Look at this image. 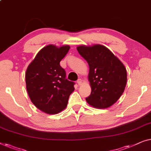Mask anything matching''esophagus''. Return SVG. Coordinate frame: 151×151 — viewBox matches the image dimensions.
I'll return each mask as SVG.
<instances>
[{
    "label": "esophagus",
    "instance_id": "1",
    "mask_svg": "<svg viewBox=\"0 0 151 151\" xmlns=\"http://www.w3.org/2000/svg\"><path fill=\"white\" fill-rule=\"evenodd\" d=\"M77 83L78 86H81V85L83 84V81L81 79H78L77 81Z\"/></svg>",
    "mask_w": 151,
    "mask_h": 151
}]
</instances>
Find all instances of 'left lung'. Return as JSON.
<instances>
[{"label":"left lung","mask_w":151,"mask_h":151,"mask_svg":"<svg viewBox=\"0 0 151 151\" xmlns=\"http://www.w3.org/2000/svg\"><path fill=\"white\" fill-rule=\"evenodd\" d=\"M79 53L88 63V81L91 94L86 98L89 105L107 109L117 102L127 85L126 68L111 50L101 44L79 45Z\"/></svg>","instance_id":"1"}]
</instances>
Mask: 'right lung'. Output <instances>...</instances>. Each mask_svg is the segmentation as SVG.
I'll list each match as a JSON object with an SVG mask.
<instances>
[{"instance_id": "add662e5", "label": "right lung", "mask_w": 151, "mask_h": 151, "mask_svg": "<svg viewBox=\"0 0 151 151\" xmlns=\"http://www.w3.org/2000/svg\"><path fill=\"white\" fill-rule=\"evenodd\" d=\"M70 48L66 44L44 46L27 67L25 81L29 96L33 105L46 114L63 111L75 90V83L65 78V72L59 64Z\"/></svg>"}]
</instances>
